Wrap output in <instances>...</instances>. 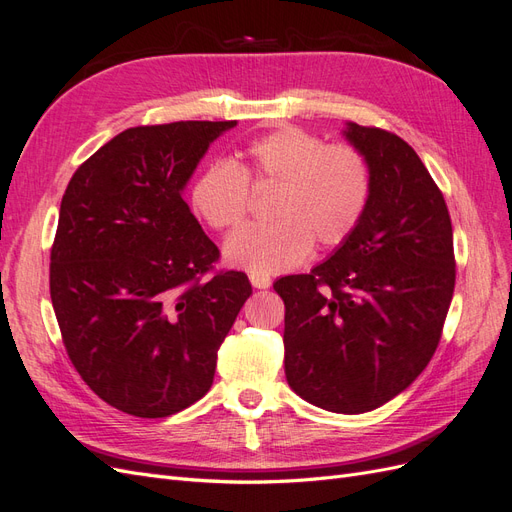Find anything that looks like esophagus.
I'll return each mask as SVG.
<instances>
[{
    "label": "esophagus",
    "instance_id": "esophagus-1",
    "mask_svg": "<svg viewBox=\"0 0 512 512\" xmlns=\"http://www.w3.org/2000/svg\"><path fill=\"white\" fill-rule=\"evenodd\" d=\"M250 282L254 288L262 290V288H269L271 286V277L269 275H262V273H250Z\"/></svg>",
    "mask_w": 512,
    "mask_h": 512
}]
</instances>
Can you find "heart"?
<instances>
[{
  "instance_id": "obj_1",
  "label": "heart",
  "mask_w": 512,
  "mask_h": 512,
  "mask_svg": "<svg viewBox=\"0 0 512 512\" xmlns=\"http://www.w3.org/2000/svg\"><path fill=\"white\" fill-rule=\"evenodd\" d=\"M275 188L267 224L230 235L224 256L250 273H282L316 247L344 243L371 194L365 158L350 145H324L301 128L282 126L247 143L235 164L213 162L190 188V205L215 230H232L250 213L252 192Z\"/></svg>"
}]
</instances>
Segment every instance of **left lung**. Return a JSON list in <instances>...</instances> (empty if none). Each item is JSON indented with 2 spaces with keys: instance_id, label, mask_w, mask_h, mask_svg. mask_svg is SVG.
I'll use <instances>...</instances> for the list:
<instances>
[{
  "instance_id": "obj_1",
  "label": "left lung",
  "mask_w": 512,
  "mask_h": 512,
  "mask_svg": "<svg viewBox=\"0 0 512 512\" xmlns=\"http://www.w3.org/2000/svg\"><path fill=\"white\" fill-rule=\"evenodd\" d=\"M369 166L363 218L312 273L273 284L286 305L290 389L337 414L391 401L427 367L455 290L453 226L416 151L393 132L346 123Z\"/></svg>"
}]
</instances>
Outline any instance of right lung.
Listing matches in <instances>:
<instances>
[{
  "instance_id": "right-lung-1",
  "label": "right lung",
  "mask_w": 512,
  "mask_h": 512,
  "mask_svg": "<svg viewBox=\"0 0 512 512\" xmlns=\"http://www.w3.org/2000/svg\"><path fill=\"white\" fill-rule=\"evenodd\" d=\"M237 121L128 128L72 175L51 250V301L72 365L108 406L177 414L213 384L252 284L215 271L220 250L183 188Z\"/></svg>"
}]
</instances>
